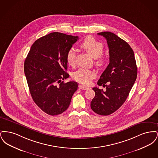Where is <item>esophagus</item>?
<instances>
[{"instance_id":"esophagus-1","label":"esophagus","mask_w":158,"mask_h":158,"mask_svg":"<svg viewBox=\"0 0 158 158\" xmlns=\"http://www.w3.org/2000/svg\"><path fill=\"white\" fill-rule=\"evenodd\" d=\"M79 89H81L82 90H87V89H89L88 87H86V86H84L83 85H79Z\"/></svg>"}]
</instances>
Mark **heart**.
Instances as JSON below:
<instances>
[{
	"mask_svg": "<svg viewBox=\"0 0 158 158\" xmlns=\"http://www.w3.org/2000/svg\"><path fill=\"white\" fill-rule=\"evenodd\" d=\"M80 46L95 59V64L97 66L101 68L105 66L107 59L106 56L102 53L104 45L102 43L93 37L88 36L83 40ZM66 61L71 66L75 65L76 51L74 48L72 47L68 50L66 54ZM95 75V73L93 70L82 68L76 72L73 77L78 82L85 85H88L90 84Z\"/></svg>",
	"mask_w": 158,
	"mask_h": 158,
	"instance_id": "b5f03b06",
	"label": "heart"
}]
</instances>
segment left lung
<instances>
[{"instance_id":"8db88e82","label":"left lung","mask_w":158,"mask_h":158,"mask_svg":"<svg viewBox=\"0 0 158 158\" xmlns=\"http://www.w3.org/2000/svg\"><path fill=\"white\" fill-rule=\"evenodd\" d=\"M98 34L106 40L110 63L97 83L99 86H106V90L97 87L92 88L95 96L90 102V107L99 115H108L126 101L136 80L137 69L133 50L127 42L111 32Z\"/></svg>"}]
</instances>
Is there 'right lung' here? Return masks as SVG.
I'll return each mask as SVG.
<instances>
[{
  "instance_id": "1",
  "label": "right lung",
  "mask_w": 158,
  "mask_h": 158,
  "mask_svg": "<svg viewBox=\"0 0 158 158\" xmlns=\"http://www.w3.org/2000/svg\"><path fill=\"white\" fill-rule=\"evenodd\" d=\"M78 38L58 32L50 33L34 43L25 60L24 72L31 95L48 115L65 111L77 89V83L62 80L69 77L66 54Z\"/></svg>"
}]
</instances>
